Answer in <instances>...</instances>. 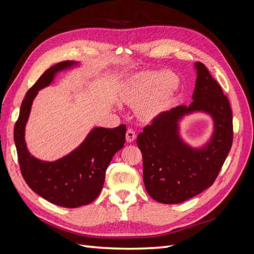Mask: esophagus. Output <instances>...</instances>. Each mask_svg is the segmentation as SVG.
<instances>
[{
  "label": "esophagus",
  "mask_w": 254,
  "mask_h": 254,
  "mask_svg": "<svg viewBox=\"0 0 254 254\" xmlns=\"http://www.w3.org/2000/svg\"><path fill=\"white\" fill-rule=\"evenodd\" d=\"M135 137H136V134H135V132L133 131V130L132 129H128L127 132H126V141L128 143H131V142H133L135 140Z\"/></svg>",
  "instance_id": "obj_1"
}]
</instances>
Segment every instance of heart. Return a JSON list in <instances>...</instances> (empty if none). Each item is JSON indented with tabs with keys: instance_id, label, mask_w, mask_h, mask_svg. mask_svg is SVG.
<instances>
[{
	"instance_id": "obj_1",
	"label": "heart",
	"mask_w": 254,
	"mask_h": 254,
	"mask_svg": "<svg viewBox=\"0 0 254 254\" xmlns=\"http://www.w3.org/2000/svg\"><path fill=\"white\" fill-rule=\"evenodd\" d=\"M178 78L173 74L144 71L130 79L125 101L136 106V113L144 121H150L162 112L178 89Z\"/></svg>"
}]
</instances>
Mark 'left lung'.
Instances as JSON below:
<instances>
[{
	"label": "left lung",
	"mask_w": 254,
	"mask_h": 254,
	"mask_svg": "<svg viewBox=\"0 0 254 254\" xmlns=\"http://www.w3.org/2000/svg\"><path fill=\"white\" fill-rule=\"evenodd\" d=\"M194 66L197 78L193 102L161 113L136 139L143 156L145 189L161 203H181L210 188L232 146V111L228 97L203 64L196 63ZM196 112L210 115L213 121L210 140L200 148H193L180 135L181 120Z\"/></svg>",
	"instance_id": "1"
}]
</instances>
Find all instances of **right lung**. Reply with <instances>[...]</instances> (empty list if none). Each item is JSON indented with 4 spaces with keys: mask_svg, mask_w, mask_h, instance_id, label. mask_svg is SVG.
Here are the masks:
<instances>
[{
    "mask_svg": "<svg viewBox=\"0 0 254 254\" xmlns=\"http://www.w3.org/2000/svg\"><path fill=\"white\" fill-rule=\"evenodd\" d=\"M78 64L76 61H63L40 76L23 99L13 130L21 174L27 186L48 201L71 209L97 198L107 167L115 153L124 147L126 134V125L112 129L94 127L77 148L56 161L49 162L30 155L25 143V126L38 91L50 86L59 72Z\"/></svg>",
    "mask_w": 254,
    "mask_h": 254,
    "instance_id": "1",
    "label": "right lung"
}]
</instances>
